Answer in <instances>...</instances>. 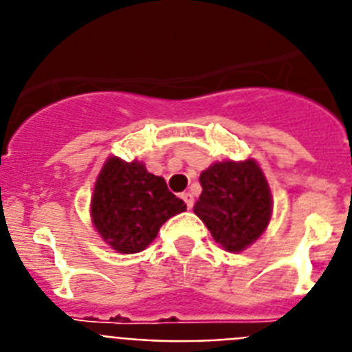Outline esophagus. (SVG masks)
<instances>
[{"label":"esophagus","instance_id":"1","mask_svg":"<svg viewBox=\"0 0 352 352\" xmlns=\"http://www.w3.org/2000/svg\"><path fill=\"white\" fill-rule=\"evenodd\" d=\"M182 199L186 203V208H188V210H192V206H194V195H192L190 192H183Z\"/></svg>","mask_w":352,"mask_h":352}]
</instances>
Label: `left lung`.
Masks as SVG:
<instances>
[{
	"label": "left lung",
	"mask_w": 352,
	"mask_h": 352,
	"mask_svg": "<svg viewBox=\"0 0 352 352\" xmlns=\"http://www.w3.org/2000/svg\"><path fill=\"white\" fill-rule=\"evenodd\" d=\"M203 192L194 213L227 252L250 247L268 227L273 203L270 185L256 160L217 162L201 173Z\"/></svg>",
	"instance_id": "1"
}]
</instances>
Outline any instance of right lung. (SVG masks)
I'll list each match as a JSON object with an SVG mask.
<instances>
[{
  "label": "right lung",
  "instance_id": "right-lung-1",
  "mask_svg": "<svg viewBox=\"0 0 352 352\" xmlns=\"http://www.w3.org/2000/svg\"><path fill=\"white\" fill-rule=\"evenodd\" d=\"M185 210L186 204L169 192L166 179L148 173L138 160L107 158L93 188V226L120 254L144 250L160 227Z\"/></svg>",
  "mask_w": 352,
  "mask_h": 352
}]
</instances>
